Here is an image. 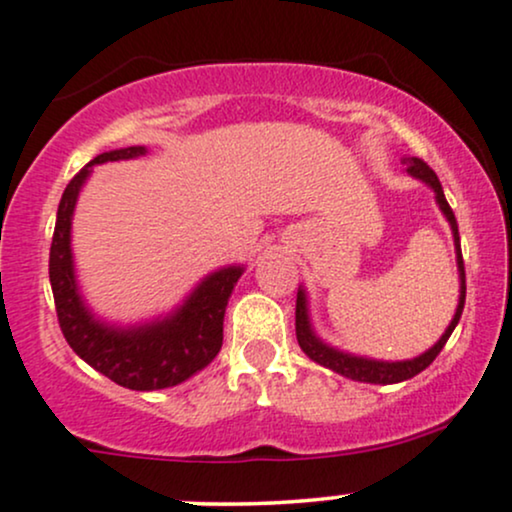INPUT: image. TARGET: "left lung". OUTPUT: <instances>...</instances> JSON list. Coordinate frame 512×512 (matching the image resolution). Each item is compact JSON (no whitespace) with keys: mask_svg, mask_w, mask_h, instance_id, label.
<instances>
[{"mask_svg":"<svg viewBox=\"0 0 512 512\" xmlns=\"http://www.w3.org/2000/svg\"><path fill=\"white\" fill-rule=\"evenodd\" d=\"M402 163L407 166V173L411 178L426 182L428 187L436 195V204L438 209L443 211V216L450 223L452 231V243H455V257H457V272H460V301H457L455 315H452L448 330L443 332V337L438 339L431 349L424 351L421 356L416 358H407V361H378V358H366V356H356L349 354V351L337 349V346L322 342L317 337V332L313 330V322H310V308H308V293H305L303 286H298V298H296V337L298 344H301L303 354L310 358V361L320 363V366L334 370V373L344 375L349 380H358V383H370V385H392V383H402V380L414 378L419 375L421 370H426L436 361V356L443 351L445 342L450 339L452 330L460 322L462 310H464V293H467V284H464V262H462V248H460V231H457V221L455 214H452L448 199L443 195V187H440L438 175L433 173L431 168L426 166L421 158L409 156L402 158Z\"/></svg>","mask_w":512,"mask_h":512,"instance_id":"left-lung-1","label":"left lung"}]
</instances>
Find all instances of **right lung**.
Returning a JSON list of instances; mask_svg holds the SVG:
<instances>
[{
    "label": "right lung",
    "instance_id": "add662e5",
    "mask_svg": "<svg viewBox=\"0 0 512 512\" xmlns=\"http://www.w3.org/2000/svg\"><path fill=\"white\" fill-rule=\"evenodd\" d=\"M149 154L146 146L105 151L74 175L60 199L50 248V286L64 339L91 368L127 390L151 392L185 383L221 351L223 315L243 264H228L204 276L178 308L137 325H115L88 308L79 291L72 252L76 202L93 166Z\"/></svg>",
    "mask_w": 512,
    "mask_h": 512
}]
</instances>
